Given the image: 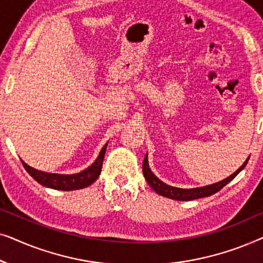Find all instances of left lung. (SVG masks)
<instances>
[{"instance_id":"1","label":"left lung","mask_w":263,"mask_h":263,"mask_svg":"<svg viewBox=\"0 0 263 263\" xmlns=\"http://www.w3.org/2000/svg\"><path fill=\"white\" fill-rule=\"evenodd\" d=\"M248 160H246L242 166H240L238 170H237L235 174H232L230 177L226 179H222V181L215 183V184L212 185H207V186H202V188H195V189H181V188H175V186L167 185L165 184L164 182H161L159 178H157L156 176L153 175V172L151 171V168L148 166V160H147V154L143 159L142 163V172L143 176H145L146 181L148 184L151 185L154 192L159 195H163L165 197H168V199L172 200H179V201H190V200H195V199H200V197H206V196H211L219 192L221 188L228 184L229 182H231L233 178L236 177L237 175L239 174L240 170H243V167L246 166Z\"/></svg>"}]
</instances>
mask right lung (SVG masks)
I'll return each mask as SVG.
<instances>
[{
	"instance_id": "add662e5",
	"label": "right lung",
	"mask_w": 263,
	"mask_h": 263,
	"mask_svg": "<svg viewBox=\"0 0 263 263\" xmlns=\"http://www.w3.org/2000/svg\"><path fill=\"white\" fill-rule=\"evenodd\" d=\"M106 146L107 143L103 147L102 151H100L98 158H97V160L91 165V166L80 172V174L75 175L48 174V172L35 170V168L28 166V165L26 163H24L23 160L21 161H23L25 170H26L39 184L57 190H77L91 185L92 183L99 177L103 166L104 156H105Z\"/></svg>"
}]
</instances>
